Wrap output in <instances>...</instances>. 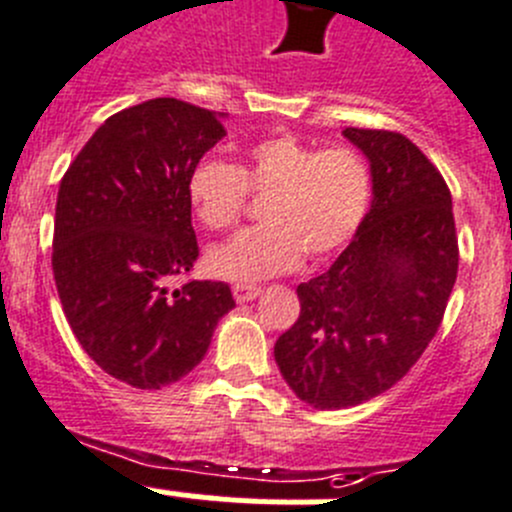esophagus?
I'll return each mask as SVG.
<instances>
[{
  "label": "esophagus",
  "instance_id": "obj_1",
  "mask_svg": "<svg viewBox=\"0 0 512 512\" xmlns=\"http://www.w3.org/2000/svg\"><path fill=\"white\" fill-rule=\"evenodd\" d=\"M261 289L253 287V284H233V297H236L238 304L253 302V299L259 297Z\"/></svg>",
  "mask_w": 512,
  "mask_h": 512
}]
</instances>
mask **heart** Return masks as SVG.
Wrapping results in <instances>:
<instances>
[{
	"mask_svg": "<svg viewBox=\"0 0 512 512\" xmlns=\"http://www.w3.org/2000/svg\"><path fill=\"white\" fill-rule=\"evenodd\" d=\"M248 190L266 195L264 225L210 248L205 259L210 274L246 284L297 269L304 253L322 259L345 246L368 213L373 177L355 149H317L292 134L253 142L241 167L198 159L187 177L192 210L210 231L241 218Z\"/></svg>",
	"mask_w": 512,
	"mask_h": 512,
	"instance_id": "1",
	"label": "heart"
}]
</instances>
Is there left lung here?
Instances as JSON below:
<instances>
[{
	"label": "left lung",
	"mask_w": 512,
	"mask_h": 512,
	"mask_svg": "<svg viewBox=\"0 0 512 512\" xmlns=\"http://www.w3.org/2000/svg\"><path fill=\"white\" fill-rule=\"evenodd\" d=\"M342 137L368 159L373 200L335 264L299 284V320L274 345L284 381L320 411L370 401L409 373L459 266L452 195L426 154L396 131Z\"/></svg>",
	"instance_id": "left-lung-1"
}]
</instances>
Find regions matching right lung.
Segmentation results:
<instances>
[{"mask_svg": "<svg viewBox=\"0 0 512 512\" xmlns=\"http://www.w3.org/2000/svg\"><path fill=\"white\" fill-rule=\"evenodd\" d=\"M223 119L177 98H149L103 121L60 180V304L88 358L131 388L180 381L236 307L223 281L167 287L198 259L187 177L225 137Z\"/></svg>", "mask_w": 512, "mask_h": 512, "instance_id": "1", "label": "right lung"}]
</instances>
